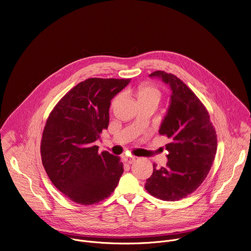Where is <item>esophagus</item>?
Wrapping results in <instances>:
<instances>
[{"label": "esophagus", "mask_w": 251, "mask_h": 251, "mask_svg": "<svg viewBox=\"0 0 251 251\" xmlns=\"http://www.w3.org/2000/svg\"><path fill=\"white\" fill-rule=\"evenodd\" d=\"M124 160H125V162H127L128 164H132V163L136 160V158H135V157H132V156H125V157H124Z\"/></svg>", "instance_id": "obj_1"}]
</instances>
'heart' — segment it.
<instances>
[{
    "label": "heart",
    "instance_id": "heart-1",
    "mask_svg": "<svg viewBox=\"0 0 251 251\" xmlns=\"http://www.w3.org/2000/svg\"><path fill=\"white\" fill-rule=\"evenodd\" d=\"M133 95L138 104L154 103L157 105L161 99V91L157 87L148 83H142L135 87L133 89ZM118 100L119 96L114 98V100L111 103V106H115Z\"/></svg>",
    "mask_w": 251,
    "mask_h": 251
}]
</instances>
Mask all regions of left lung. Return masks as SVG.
Segmentation results:
<instances>
[{
    "instance_id": "obj_1",
    "label": "left lung",
    "mask_w": 251,
    "mask_h": 251,
    "mask_svg": "<svg viewBox=\"0 0 251 251\" xmlns=\"http://www.w3.org/2000/svg\"><path fill=\"white\" fill-rule=\"evenodd\" d=\"M170 86L172 94L159 133L170 143L167 167L147 178L145 189L164 201H178L195 192L207 176L217 153V134L205 107L176 76L157 70L149 75Z\"/></svg>"
}]
</instances>
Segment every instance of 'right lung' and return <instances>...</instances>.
Returning a JSON list of instances; mask_svg holds the SVG:
<instances>
[{
    "mask_svg": "<svg viewBox=\"0 0 251 251\" xmlns=\"http://www.w3.org/2000/svg\"><path fill=\"white\" fill-rule=\"evenodd\" d=\"M131 79L88 78L56 104L43 132L41 154L52 184L79 204L108 198L123 174L120 158L98 153L95 141L109 125L112 98Z\"/></svg>",
    "mask_w": 251,
    "mask_h": 251,
    "instance_id": "add662e5",
    "label": "right lung"
}]
</instances>
